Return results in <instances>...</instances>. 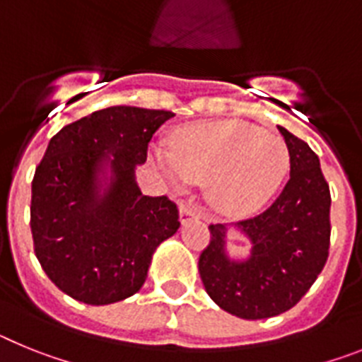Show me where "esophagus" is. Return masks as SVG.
Returning <instances> with one entry per match:
<instances>
[{
  "instance_id": "34e87169",
  "label": "esophagus",
  "mask_w": 362,
  "mask_h": 362,
  "mask_svg": "<svg viewBox=\"0 0 362 362\" xmlns=\"http://www.w3.org/2000/svg\"><path fill=\"white\" fill-rule=\"evenodd\" d=\"M193 218H199V211H197V207L191 206V204H180V222L185 224V222H189Z\"/></svg>"
}]
</instances>
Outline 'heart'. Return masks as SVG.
I'll return each instance as SVG.
<instances>
[{
  "label": "heart",
  "instance_id": "1",
  "mask_svg": "<svg viewBox=\"0 0 362 362\" xmlns=\"http://www.w3.org/2000/svg\"><path fill=\"white\" fill-rule=\"evenodd\" d=\"M151 158L175 191L206 182V194L224 216L259 211L281 185L290 162L279 134L240 120H206L184 125L171 149L155 147Z\"/></svg>",
  "mask_w": 362,
  "mask_h": 362
}]
</instances>
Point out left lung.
Instances as JSON below:
<instances>
[{"instance_id":"obj_1","label":"left lung","mask_w":362,"mask_h":362,"mask_svg":"<svg viewBox=\"0 0 362 362\" xmlns=\"http://www.w3.org/2000/svg\"><path fill=\"white\" fill-rule=\"evenodd\" d=\"M290 153V180L255 218L211 224L199 260L207 295L224 312L257 320L281 315L304 297L325 268L329 247V187L319 156L279 125ZM250 242L244 257L228 253V235Z\"/></svg>"}]
</instances>
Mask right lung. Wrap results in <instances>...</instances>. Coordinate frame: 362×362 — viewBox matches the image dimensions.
Returning a JSON list of instances; mask_svg holds the SVG:
<instances>
[{
	"instance_id": "obj_1",
	"label": "right lung",
	"mask_w": 362,
	"mask_h": 362,
	"mask_svg": "<svg viewBox=\"0 0 362 362\" xmlns=\"http://www.w3.org/2000/svg\"><path fill=\"white\" fill-rule=\"evenodd\" d=\"M169 111L107 107L52 136L33 180L30 228L43 272L80 303H120L144 286L180 228L168 197H146L136 165Z\"/></svg>"
}]
</instances>
